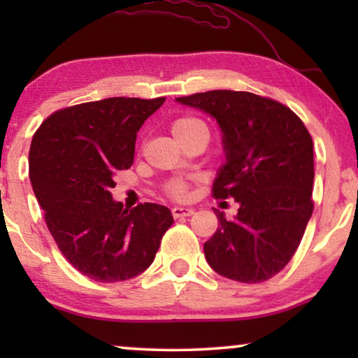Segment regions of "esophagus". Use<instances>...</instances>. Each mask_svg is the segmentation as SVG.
<instances>
[{"label":"esophagus","instance_id":"esophagus-1","mask_svg":"<svg viewBox=\"0 0 358 358\" xmlns=\"http://www.w3.org/2000/svg\"><path fill=\"white\" fill-rule=\"evenodd\" d=\"M171 213H173L174 218L190 217V215H194V208H190V207H174L173 210H171Z\"/></svg>","mask_w":358,"mask_h":358}]
</instances>
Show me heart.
<instances>
[{
  "label": "heart",
  "instance_id": "obj_1",
  "mask_svg": "<svg viewBox=\"0 0 358 358\" xmlns=\"http://www.w3.org/2000/svg\"><path fill=\"white\" fill-rule=\"evenodd\" d=\"M171 131H173V135L176 136V138L182 143V141H185L187 138H190V136H194L197 134L208 135V127L202 119H199V117L182 115L171 124ZM164 194L171 199L182 200L187 197L189 185L180 179L169 180V182L164 185Z\"/></svg>",
  "mask_w": 358,
  "mask_h": 358
}]
</instances>
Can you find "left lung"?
I'll list each match as a JSON object with an SVG mask.
<instances>
[{
	"mask_svg": "<svg viewBox=\"0 0 358 358\" xmlns=\"http://www.w3.org/2000/svg\"><path fill=\"white\" fill-rule=\"evenodd\" d=\"M178 102L217 119L227 164L212 192L239 203L234 220L215 210L218 228L203 244L205 257L231 280L266 282L290 262L315 208L310 131L290 107L248 91L197 92Z\"/></svg>",
	"mask_w": 358,
	"mask_h": 358,
	"instance_id": "left-lung-1",
	"label": "left lung"
}]
</instances>
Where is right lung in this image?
<instances>
[{
  "label": "right lung",
  "instance_id": "right-lung-1",
  "mask_svg": "<svg viewBox=\"0 0 358 358\" xmlns=\"http://www.w3.org/2000/svg\"><path fill=\"white\" fill-rule=\"evenodd\" d=\"M166 97H109L48 115L32 136L29 178L58 249L83 275L122 282L146 271L173 224L169 208L112 200L134 164L136 131Z\"/></svg>",
  "mask_w": 358,
  "mask_h": 358
}]
</instances>
